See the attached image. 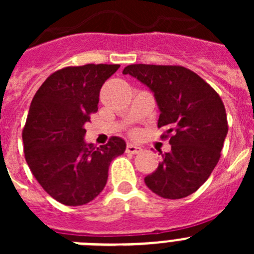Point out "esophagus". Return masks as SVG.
<instances>
[{
  "label": "esophagus",
  "mask_w": 254,
  "mask_h": 254,
  "mask_svg": "<svg viewBox=\"0 0 254 254\" xmlns=\"http://www.w3.org/2000/svg\"><path fill=\"white\" fill-rule=\"evenodd\" d=\"M141 147L140 146H136L133 143H128L127 147H126V152H128V154H138L141 151Z\"/></svg>",
  "instance_id": "obj_1"
}]
</instances>
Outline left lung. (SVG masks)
Here are the masks:
<instances>
[{"instance_id":"8db88e82","label":"left lung","mask_w":254,"mask_h":254,"mask_svg":"<svg viewBox=\"0 0 254 254\" xmlns=\"http://www.w3.org/2000/svg\"><path fill=\"white\" fill-rule=\"evenodd\" d=\"M150 87L160 109L161 138L172 150L163 155L147 187L163 198L178 199L196 192L207 181L221 156L228 120L219 94L183 66L129 64L123 69Z\"/></svg>"}]
</instances>
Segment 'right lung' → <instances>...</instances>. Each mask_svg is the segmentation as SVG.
I'll list each match as a JSON object with an SVG mask.
<instances>
[{
  "mask_svg": "<svg viewBox=\"0 0 254 254\" xmlns=\"http://www.w3.org/2000/svg\"><path fill=\"white\" fill-rule=\"evenodd\" d=\"M118 68L103 64L64 67L48 76L31 100L22 129L26 163L47 193L64 205L93 201L105 187L112 160L125 152L126 142L116 136L100 147L84 141L100 89Z\"/></svg>",
  "mask_w": 254,
  "mask_h": 254,
  "instance_id": "obj_1",
  "label": "right lung"
}]
</instances>
